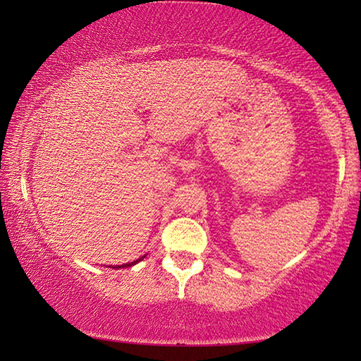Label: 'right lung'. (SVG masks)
Wrapping results in <instances>:
<instances>
[{
  "instance_id": "right-lung-1",
  "label": "right lung",
  "mask_w": 361,
  "mask_h": 361,
  "mask_svg": "<svg viewBox=\"0 0 361 361\" xmlns=\"http://www.w3.org/2000/svg\"><path fill=\"white\" fill-rule=\"evenodd\" d=\"M146 258V255L145 256H142V258L140 259H137V261H132V262H126V264H122V266H113V269H122V267H130V266H135L137 262H140V261H143ZM111 267V266H109Z\"/></svg>"
}]
</instances>
